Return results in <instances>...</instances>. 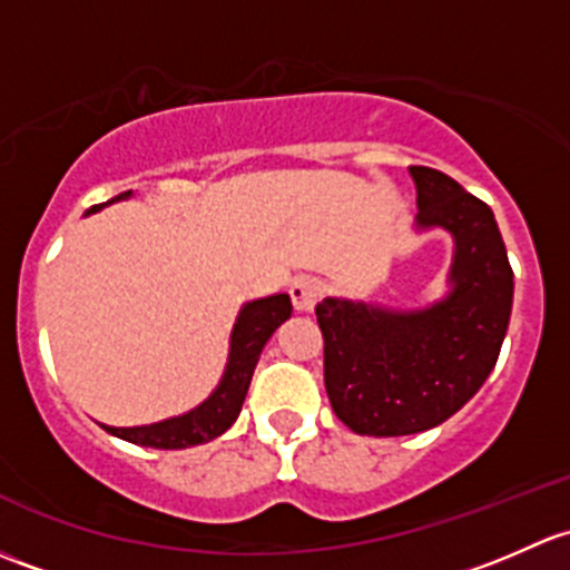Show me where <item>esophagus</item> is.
<instances>
[{
    "label": "esophagus",
    "instance_id": "esophagus-1",
    "mask_svg": "<svg viewBox=\"0 0 570 570\" xmlns=\"http://www.w3.org/2000/svg\"><path fill=\"white\" fill-rule=\"evenodd\" d=\"M321 296V285L315 283L313 277H298L296 283L291 285V298H293V307L298 313H313V307L318 304Z\"/></svg>",
    "mask_w": 570,
    "mask_h": 570
}]
</instances>
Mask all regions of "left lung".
<instances>
[{"label":"left lung","instance_id":"1","mask_svg":"<svg viewBox=\"0 0 570 570\" xmlns=\"http://www.w3.org/2000/svg\"><path fill=\"white\" fill-rule=\"evenodd\" d=\"M409 175L414 230L453 238L448 293L406 309L343 296L315 307L328 403L360 436H409L459 412L494 371L513 307L494 210L439 169L409 167Z\"/></svg>","mask_w":570,"mask_h":570}]
</instances>
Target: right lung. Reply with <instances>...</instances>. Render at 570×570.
<instances>
[{
    "label": "right lung",
    "instance_id": "right-lung-1",
    "mask_svg": "<svg viewBox=\"0 0 570 570\" xmlns=\"http://www.w3.org/2000/svg\"><path fill=\"white\" fill-rule=\"evenodd\" d=\"M134 191H122V195L111 197L109 203L92 205L85 216L98 214L107 205L120 203V199H128ZM291 313L293 304L287 293H274V296L242 304L230 332V351H227L225 373H222L219 384L214 386V392L203 403H197L195 409L178 416L150 422V425H104V431L117 439H126L131 444H142V448L156 450H186L222 436L238 420V414H242L246 390H249L252 373H255L257 360H261L263 345L277 332V326H283L291 318Z\"/></svg>",
    "mask_w": 570,
    "mask_h": 570
}]
</instances>
